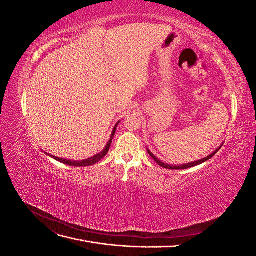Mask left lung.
<instances>
[{"label": "left lung", "mask_w": 256, "mask_h": 256, "mask_svg": "<svg viewBox=\"0 0 256 256\" xmlns=\"http://www.w3.org/2000/svg\"><path fill=\"white\" fill-rule=\"evenodd\" d=\"M222 145L223 144H221V146H219L218 148H216L214 152H212L210 154H208L207 157H205V158H203V159H200V160H196V161H193V162H190V164H180V166H171V164H164V162H162L161 160H159L156 156H154V154L147 148V152L150 154V156L157 162V164L160 166H162V168H168V170H186V168H193V166H198V164H202L203 162H205V161H207V160H209L210 158H212L214 156V154H216V152H218L221 147H222Z\"/></svg>", "instance_id": "8db88e82"}]
</instances>
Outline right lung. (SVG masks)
Returning <instances> with one entry per match:
<instances>
[{
    "label": "right lung",
    "instance_id": "add662e5",
    "mask_svg": "<svg viewBox=\"0 0 256 256\" xmlns=\"http://www.w3.org/2000/svg\"><path fill=\"white\" fill-rule=\"evenodd\" d=\"M118 124H120V122H118V124H116V125L114 126L110 140H109V142H108V144L106 145L104 148L100 152H98L97 154H95V156H92L90 158L84 159V160H79V161H74V160H68V159H64V158H58V157H56V156H53V154H47V152H44V154H48V156H50L51 158L56 159V161H60V164H64L66 166H90L95 164H97V162H99L100 160H102L106 156V154H108V152H109L111 143H112V140H113L114 134H115L116 127H118Z\"/></svg>",
    "mask_w": 256,
    "mask_h": 256
}]
</instances>
